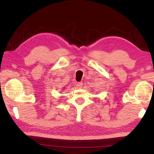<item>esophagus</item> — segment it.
Returning a JSON list of instances; mask_svg holds the SVG:
<instances>
[{
	"mask_svg": "<svg viewBox=\"0 0 154 154\" xmlns=\"http://www.w3.org/2000/svg\"><path fill=\"white\" fill-rule=\"evenodd\" d=\"M76 86L79 88H82L83 87V83L82 82H78V83H77Z\"/></svg>",
	"mask_w": 154,
	"mask_h": 154,
	"instance_id": "34e87169",
	"label": "esophagus"
}]
</instances>
